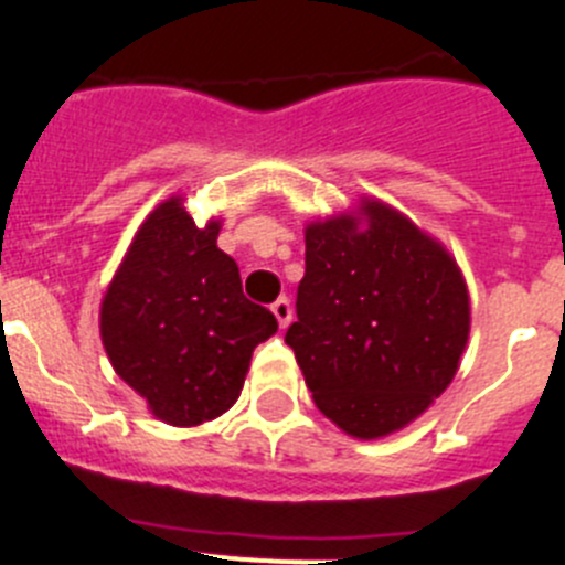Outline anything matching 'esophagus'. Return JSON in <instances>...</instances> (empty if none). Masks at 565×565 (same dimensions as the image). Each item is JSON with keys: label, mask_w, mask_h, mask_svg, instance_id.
Returning <instances> with one entry per match:
<instances>
[{"label": "esophagus", "mask_w": 565, "mask_h": 565, "mask_svg": "<svg viewBox=\"0 0 565 565\" xmlns=\"http://www.w3.org/2000/svg\"><path fill=\"white\" fill-rule=\"evenodd\" d=\"M273 315H276V318H278L281 329L289 327V320H292V303H289L287 295H284V298H278V301L273 303Z\"/></svg>", "instance_id": "esophagus-1"}]
</instances>
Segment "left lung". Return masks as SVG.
Wrapping results in <instances>:
<instances>
[{"label": "left lung", "instance_id": "left-lung-1", "mask_svg": "<svg viewBox=\"0 0 565 565\" xmlns=\"http://www.w3.org/2000/svg\"><path fill=\"white\" fill-rule=\"evenodd\" d=\"M307 227V270L284 340L320 414L358 439L405 428L450 385L470 332L456 262L405 216L365 202Z\"/></svg>", "mask_w": 565, "mask_h": 565}]
</instances>
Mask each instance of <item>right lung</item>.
<instances>
[{
    "mask_svg": "<svg viewBox=\"0 0 565 565\" xmlns=\"http://www.w3.org/2000/svg\"><path fill=\"white\" fill-rule=\"evenodd\" d=\"M216 236V222L196 227L180 200L162 202L100 303V338L118 377L177 428L225 414L253 349L278 329L270 309L247 301L238 264Z\"/></svg>",
    "mask_w": 565,
    "mask_h": 565,
    "instance_id": "obj_1",
    "label": "right lung"
}]
</instances>
